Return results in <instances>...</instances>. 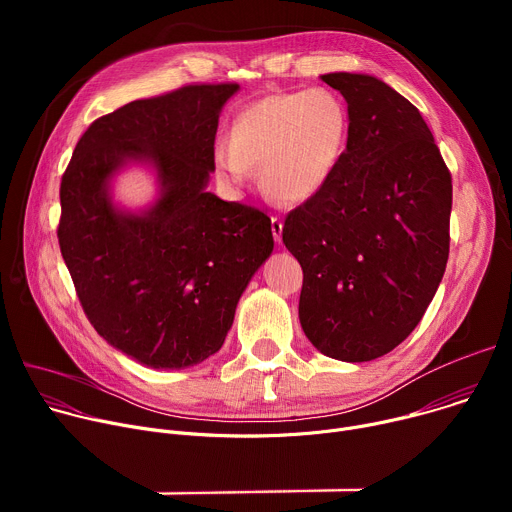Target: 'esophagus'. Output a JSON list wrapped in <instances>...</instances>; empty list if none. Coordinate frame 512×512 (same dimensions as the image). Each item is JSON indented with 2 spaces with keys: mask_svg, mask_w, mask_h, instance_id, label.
<instances>
[{
  "mask_svg": "<svg viewBox=\"0 0 512 512\" xmlns=\"http://www.w3.org/2000/svg\"><path fill=\"white\" fill-rule=\"evenodd\" d=\"M271 231H273V239L279 243V241H281V231H283V223H281V218H277V216H271Z\"/></svg>",
  "mask_w": 512,
  "mask_h": 512,
  "instance_id": "obj_1",
  "label": "esophagus"
}]
</instances>
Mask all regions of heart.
Instances as JSON below:
<instances>
[{
	"instance_id": "heart-1",
	"label": "heart",
	"mask_w": 512,
	"mask_h": 512,
	"mask_svg": "<svg viewBox=\"0 0 512 512\" xmlns=\"http://www.w3.org/2000/svg\"><path fill=\"white\" fill-rule=\"evenodd\" d=\"M350 137L344 101L318 87L269 95L245 107L231 139L214 145V164L221 178L243 186L259 168L267 196L296 204L316 196L340 168Z\"/></svg>"
}]
</instances>
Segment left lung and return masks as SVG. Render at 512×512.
I'll list each match as a JSON object with an SVG mask.
<instances>
[{"label":"left lung","mask_w":512,"mask_h":512,"mask_svg":"<svg viewBox=\"0 0 512 512\" xmlns=\"http://www.w3.org/2000/svg\"><path fill=\"white\" fill-rule=\"evenodd\" d=\"M348 103L350 137L332 180L283 223L304 271L300 322L326 356L364 362L419 324L450 255L452 174L403 95L369 75L322 77Z\"/></svg>","instance_id":"8db88e82"}]
</instances>
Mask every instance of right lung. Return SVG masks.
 <instances>
[{
    "instance_id": "1",
    "label": "right lung",
    "mask_w": 512,
    "mask_h": 512,
    "mask_svg": "<svg viewBox=\"0 0 512 512\" xmlns=\"http://www.w3.org/2000/svg\"><path fill=\"white\" fill-rule=\"evenodd\" d=\"M237 83L184 85L95 119L60 180L58 245L93 328L152 369H186L223 346L253 273L273 251L271 218L206 192L214 137ZM152 161L163 196L121 215L106 182Z\"/></svg>"
}]
</instances>
